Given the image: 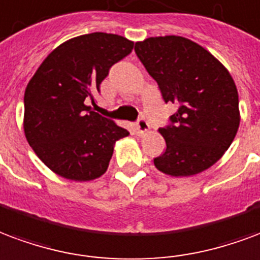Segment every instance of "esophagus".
<instances>
[{
    "mask_svg": "<svg viewBox=\"0 0 260 260\" xmlns=\"http://www.w3.org/2000/svg\"><path fill=\"white\" fill-rule=\"evenodd\" d=\"M135 129H136V132L139 134V135H143V134H146V132L150 129L149 122H147L145 118H139L135 125Z\"/></svg>",
    "mask_w": 260,
    "mask_h": 260,
    "instance_id": "1",
    "label": "esophagus"
}]
</instances>
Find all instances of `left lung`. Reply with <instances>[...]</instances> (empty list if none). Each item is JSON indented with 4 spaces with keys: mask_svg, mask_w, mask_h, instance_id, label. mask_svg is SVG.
<instances>
[{
    "mask_svg": "<svg viewBox=\"0 0 260 260\" xmlns=\"http://www.w3.org/2000/svg\"><path fill=\"white\" fill-rule=\"evenodd\" d=\"M135 52L159 86L164 101L179 106L167 128L155 168L171 176H193L222 158L240 126L238 92L230 73L211 52L179 36L150 37Z\"/></svg>",
    "mask_w": 260,
    "mask_h": 260,
    "instance_id": "1",
    "label": "left lung"
}]
</instances>
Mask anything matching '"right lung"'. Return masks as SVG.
<instances>
[{
    "instance_id": "obj_1",
    "label": "right lung",
    "mask_w": 260,
    "mask_h": 260,
    "mask_svg": "<svg viewBox=\"0 0 260 260\" xmlns=\"http://www.w3.org/2000/svg\"><path fill=\"white\" fill-rule=\"evenodd\" d=\"M134 41L91 32L70 38L48 55L24 92V136L52 172L74 182L101 178L117 140L129 132L96 111L110 67L129 55Z\"/></svg>"
}]
</instances>
